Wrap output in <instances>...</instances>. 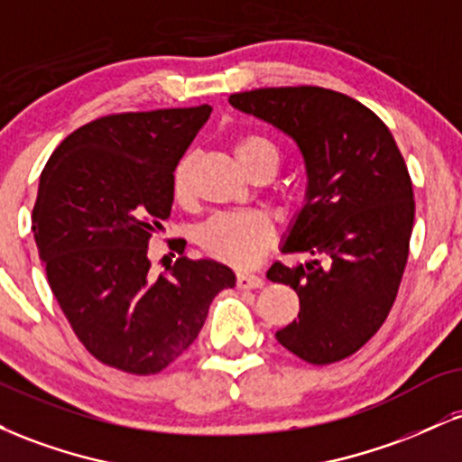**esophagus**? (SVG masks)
<instances>
[{"label":"esophagus","instance_id":"obj_1","mask_svg":"<svg viewBox=\"0 0 462 462\" xmlns=\"http://www.w3.org/2000/svg\"><path fill=\"white\" fill-rule=\"evenodd\" d=\"M264 284V280L261 275H252V273H238L236 275V286L243 291H249V289H261Z\"/></svg>","mask_w":462,"mask_h":462}]
</instances>
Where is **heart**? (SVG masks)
I'll return each instance as SVG.
<instances>
[{"mask_svg":"<svg viewBox=\"0 0 462 462\" xmlns=\"http://www.w3.org/2000/svg\"><path fill=\"white\" fill-rule=\"evenodd\" d=\"M235 153L245 173L256 167H272L278 171L282 153L264 134H243L235 143ZM193 190V156H184L176 164L171 178V195L178 204H187ZM198 245L206 256L238 269H249L261 263L273 245L275 232L272 221L258 213H221L210 217L198 230Z\"/></svg>","mask_w":462,"mask_h":462,"instance_id":"obj_1","label":"heart"}]
</instances>
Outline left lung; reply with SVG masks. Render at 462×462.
Masks as SVG:
<instances>
[{"label":"left lung","instance_id":"1","mask_svg":"<svg viewBox=\"0 0 462 462\" xmlns=\"http://www.w3.org/2000/svg\"><path fill=\"white\" fill-rule=\"evenodd\" d=\"M230 104L286 132L309 173L282 252L315 261L267 272L300 298L298 319L275 338L312 365L352 356L384 323L406 269L415 199L404 156L378 115L330 88H256Z\"/></svg>","mask_w":462,"mask_h":462}]
</instances>
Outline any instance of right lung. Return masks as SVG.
<instances>
[{"label": "right lung", "mask_w": 462, "mask_h": 462, "mask_svg": "<svg viewBox=\"0 0 462 462\" xmlns=\"http://www.w3.org/2000/svg\"><path fill=\"white\" fill-rule=\"evenodd\" d=\"M213 106L106 115L67 136L41 173L32 232L51 293L99 363L152 375L198 338L226 264L180 256L156 278L150 238L171 213L173 169ZM169 249L182 254L180 238Z\"/></svg>", "instance_id": "1"}]
</instances>
